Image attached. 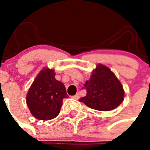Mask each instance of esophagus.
<instances>
[{"mask_svg": "<svg viewBox=\"0 0 150 150\" xmlns=\"http://www.w3.org/2000/svg\"><path fill=\"white\" fill-rule=\"evenodd\" d=\"M72 98H74L75 100H78L79 98V94H76V95H74V96H72Z\"/></svg>", "mask_w": 150, "mask_h": 150, "instance_id": "obj_1", "label": "esophagus"}]
</instances>
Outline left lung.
<instances>
[{"instance_id":"1","label":"left lung","mask_w":150,"mask_h":150,"mask_svg":"<svg viewBox=\"0 0 150 150\" xmlns=\"http://www.w3.org/2000/svg\"><path fill=\"white\" fill-rule=\"evenodd\" d=\"M86 95L79 102L100 111H109L117 108L124 98V90L115 75L107 67L98 64L92 72L90 80L83 87Z\"/></svg>"}]
</instances>
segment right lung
Listing matches in <instances>:
<instances>
[{"label": "right lung", "instance_id": "1", "mask_svg": "<svg viewBox=\"0 0 150 150\" xmlns=\"http://www.w3.org/2000/svg\"><path fill=\"white\" fill-rule=\"evenodd\" d=\"M54 70L44 68L30 86L26 102L30 112L39 120H50L59 114L66 88L55 78Z\"/></svg>", "mask_w": 150, "mask_h": 150}]
</instances>
